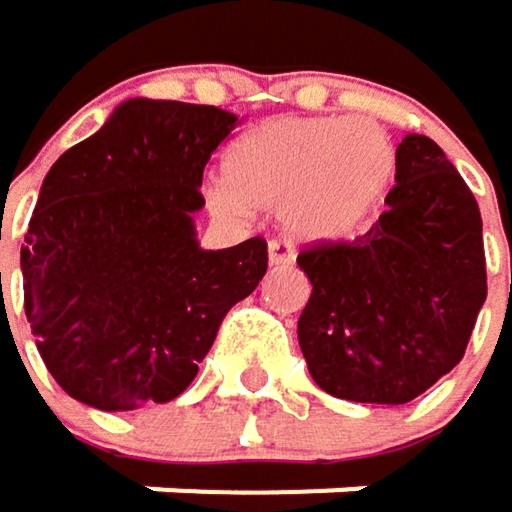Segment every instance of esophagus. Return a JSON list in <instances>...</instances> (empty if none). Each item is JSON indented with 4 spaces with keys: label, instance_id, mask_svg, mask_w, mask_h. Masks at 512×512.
<instances>
[{
    "label": "esophagus",
    "instance_id": "esophagus-1",
    "mask_svg": "<svg viewBox=\"0 0 512 512\" xmlns=\"http://www.w3.org/2000/svg\"><path fill=\"white\" fill-rule=\"evenodd\" d=\"M268 259H271V265H277V268L292 265V262H295V244H292V241L274 238V241L268 244Z\"/></svg>",
    "mask_w": 512,
    "mask_h": 512
}]
</instances>
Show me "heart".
<instances>
[{"mask_svg": "<svg viewBox=\"0 0 512 512\" xmlns=\"http://www.w3.org/2000/svg\"><path fill=\"white\" fill-rule=\"evenodd\" d=\"M393 178V145L367 119H280L244 133L223 160V214L283 208L295 235L337 241L358 232Z\"/></svg>", "mask_w": 512, "mask_h": 512, "instance_id": "obj_1", "label": "heart"}]
</instances>
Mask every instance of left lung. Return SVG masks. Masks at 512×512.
<instances>
[{
    "label": "left lung",
    "mask_w": 512,
    "mask_h": 512,
    "mask_svg": "<svg viewBox=\"0 0 512 512\" xmlns=\"http://www.w3.org/2000/svg\"><path fill=\"white\" fill-rule=\"evenodd\" d=\"M387 211L355 241L298 253L313 283L298 343L322 390L402 405L450 373L486 301L483 220L471 187L423 133L396 148Z\"/></svg>",
    "instance_id": "obj_1"
}]
</instances>
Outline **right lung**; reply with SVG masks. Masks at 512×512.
<instances>
[{
	"mask_svg": "<svg viewBox=\"0 0 512 512\" xmlns=\"http://www.w3.org/2000/svg\"><path fill=\"white\" fill-rule=\"evenodd\" d=\"M235 122L133 98L47 172L20 250L23 307L68 396L101 411L175 399L265 277V238L226 250L193 238L205 163Z\"/></svg>",
	"mask_w": 512,
	"mask_h": 512,
	"instance_id": "obj_1",
	"label": "right lung"
}]
</instances>
